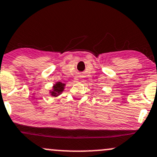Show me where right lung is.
<instances>
[{
    "mask_svg": "<svg viewBox=\"0 0 157 157\" xmlns=\"http://www.w3.org/2000/svg\"><path fill=\"white\" fill-rule=\"evenodd\" d=\"M65 83H62L61 82H56V83L53 84L52 90H49V95L53 97H58L65 90Z\"/></svg>",
    "mask_w": 157,
    "mask_h": 157,
    "instance_id": "obj_1",
    "label": "right lung"
}]
</instances>
